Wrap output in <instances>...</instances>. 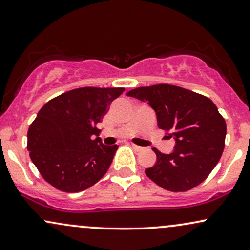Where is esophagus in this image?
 <instances>
[{"label":"esophagus","mask_w":250,"mask_h":250,"mask_svg":"<svg viewBox=\"0 0 250 250\" xmlns=\"http://www.w3.org/2000/svg\"><path fill=\"white\" fill-rule=\"evenodd\" d=\"M131 147L133 148L134 152H140V150H143V147L138 146V145H134V144H131Z\"/></svg>","instance_id":"1"}]
</instances>
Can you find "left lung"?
I'll return each instance as SVG.
<instances>
[{
    "instance_id": "left-lung-1",
    "label": "left lung",
    "mask_w": 250,
    "mask_h": 250,
    "mask_svg": "<svg viewBox=\"0 0 250 250\" xmlns=\"http://www.w3.org/2000/svg\"><path fill=\"white\" fill-rule=\"evenodd\" d=\"M127 96L147 102L158 126L176 141L174 152L154 148L156 162L145 172L163 189L183 192L210 175L224 152L226 122L210 98L171 84L132 89Z\"/></svg>"
}]
</instances>
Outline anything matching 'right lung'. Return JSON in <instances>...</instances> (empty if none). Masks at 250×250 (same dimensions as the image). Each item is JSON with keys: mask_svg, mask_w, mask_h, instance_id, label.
I'll return each instance as SVG.
<instances>
[{"mask_svg": "<svg viewBox=\"0 0 250 250\" xmlns=\"http://www.w3.org/2000/svg\"><path fill=\"white\" fill-rule=\"evenodd\" d=\"M124 90L73 89L39 110L27 131V150L40 175L55 189L80 192L106 174L118 146L102 144L96 124Z\"/></svg>", "mask_w": 250, "mask_h": 250, "instance_id": "add662e5", "label": "right lung"}]
</instances>
